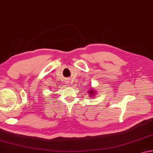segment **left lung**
I'll return each instance as SVG.
<instances>
[{
	"mask_svg": "<svg viewBox=\"0 0 153 153\" xmlns=\"http://www.w3.org/2000/svg\"><path fill=\"white\" fill-rule=\"evenodd\" d=\"M90 94H94V91H90Z\"/></svg>",
	"mask_w": 153,
	"mask_h": 153,
	"instance_id": "left-lung-1",
	"label": "left lung"
}]
</instances>
